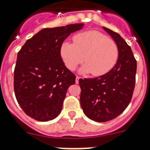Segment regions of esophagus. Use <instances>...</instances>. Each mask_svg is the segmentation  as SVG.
Wrapping results in <instances>:
<instances>
[{
    "label": "esophagus",
    "mask_w": 150,
    "mask_h": 150,
    "mask_svg": "<svg viewBox=\"0 0 150 150\" xmlns=\"http://www.w3.org/2000/svg\"><path fill=\"white\" fill-rule=\"evenodd\" d=\"M81 79V77H80V76H76V84H78V83H79V79Z\"/></svg>",
    "instance_id": "34e87169"
}]
</instances>
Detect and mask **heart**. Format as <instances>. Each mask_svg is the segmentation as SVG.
I'll use <instances>...</instances> for the list:
<instances>
[{"instance_id":"1","label":"heart","mask_w":150,"mask_h":150,"mask_svg":"<svg viewBox=\"0 0 150 150\" xmlns=\"http://www.w3.org/2000/svg\"><path fill=\"white\" fill-rule=\"evenodd\" d=\"M74 43L63 42L60 47V55L64 65L74 71L83 62V73H91L100 76L111 71L116 64L119 50L112 40L98 30H88L75 35Z\"/></svg>"}]
</instances>
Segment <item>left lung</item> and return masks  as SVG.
<instances>
[{
	"mask_svg": "<svg viewBox=\"0 0 150 150\" xmlns=\"http://www.w3.org/2000/svg\"><path fill=\"white\" fill-rule=\"evenodd\" d=\"M103 28L118 46L116 65L104 75L79 80L83 112L90 120L98 122L113 120L126 109L133 95L137 71V61L131 47L118 33Z\"/></svg>",
	"mask_w": 150,
	"mask_h": 150,
	"instance_id": "obj_1",
	"label": "left lung"
}]
</instances>
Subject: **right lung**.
Segmentation results:
<instances>
[{"mask_svg": "<svg viewBox=\"0 0 150 150\" xmlns=\"http://www.w3.org/2000/svg\"><path fill=\"white\" fill-rule=\"evenodd\" d=\"M83 23L47 28L28 40L17 55L14 92L28 116L47 122L59 116L68 87L76 76L64 65L60 55L64 40Z\"/></svg>", "mask_w": 150, "mask_h": 150, "instance_id": "right-lung-1", "label": "right lung"}]
</instances>
